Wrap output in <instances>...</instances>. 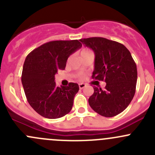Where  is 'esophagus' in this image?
<instances>
[{
  "label": "esophagus",
  "instance_id": "34e87169",
  "mask_svg": "<svg viewBox=\"0 0 155 155\" xmlns=\"http://www.w3.org/2000/svg\"><path fill=\"white\" fill-rule=\"evenodd\" d=\"M85 87H86V84H79V88L81 89V90L84 89Z\"/></svg>",
  "mask_w": 155,
  "mask_h": 155
}]
</instances>
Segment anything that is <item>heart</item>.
<instances>
[{"instance_id": "b5f03b06", "label": "heart", "mask_w": 155, "mask_h": 155, "mask_svg": "<svg viewBox=\"0 0 155 155\" xmlns=\"http://www.w3.org/2000/svg\"><path fill=\"white\" fill-rule=\"evenodd\" d=\"M89 51H90V50H87V49H84V50H83L82 51H81V53H87V52H89ZM79 78H81V79H82V78H84V76H83L82 74H80V75H79Z\"/></svg>"}]
</instances>
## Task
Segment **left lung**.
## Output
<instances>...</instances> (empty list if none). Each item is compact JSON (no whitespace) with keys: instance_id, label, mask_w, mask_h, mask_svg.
<instances>
[{"instance_id":"8db88e82","label":"left lung","mask_w":155,"mask_h":155,"mask_svg":"<svg viewBox=\"0 0 155 155\" xmlns=\"http://www.w3.org/2000/svg\"><path fill=\"white\" fill-rule=\"evenodd\" d=\"M95 53L93 79L106 83L105 90L94 87L89 105L100 115L111 117L124 111L135 95L137 68L124 45L104 38L80 40Z\"/></svg>"}]
</instances>
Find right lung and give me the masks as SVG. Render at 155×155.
Returning a JSON list of instances; mask_svg holds the SVG:
<instances>
[{
    "label": "right lung",
    "instance_id": "right-lung-1",
    "mask_svg": "<svg viewBox=\"0 0 155 155\" xmlns=\"http://www.w3.org/2000/svg\"><path fill=\"white\" fill-rule=\"evenodd\" d=\"M81 47L78 40L53 41L40 46L26 56L22 84L29 105L42 117L59 118L72 108L79 86L69 83L67 87H57L55 74L59 69H65L70 55Z\"/></svg>",
    "mask_w": 155,
    "mask_h": 155
}]
</instances>
